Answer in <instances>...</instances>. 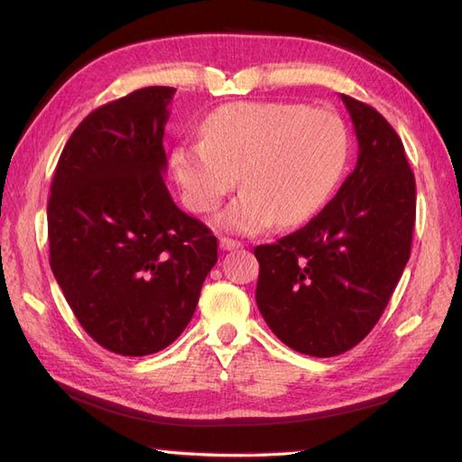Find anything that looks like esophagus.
Listing matches in <instances>:
<instances>
[{
	"instance_id": "1",
	"label": "esophagus",
	"mask_w": 462,
	"mask_h": 462,
	"mask_svg": "<svg viewBox=\"0 0 462 462\" xmlns=\"http://www.w3.org/2000/svg\"><path fill=\"white\" fill-rule=\"evenodd\" d=\"M240 246H242V242H238V240L226 238V236L220 238V248H222V250H238Z\"/></svg>"
}]
</instances>
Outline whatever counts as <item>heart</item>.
<instances>
[{"label":"heart","instance_id":"heart-1","mask_svg":"<svg viewBox=\"0 0 462 462\" xmlns=\"http://www.w3.org/2000/svg\"><path fill=\"white\" fill-rule=\"evenodd\" d=\"M200 133L202 141L174 146L172 172L194 212H212L242 179L246 189L218 216L234 232L310 220L347 162L339 116L296 103L224 105L206 116Z\"/></svg>","mask_w":462,"mask_h":462}]
</instances>
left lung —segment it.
<instances>
[{
    "instance_id": "left-lung-1",
    "label": "left lung",
    "mask_w": 462,
    "mask_h": 462,
    "mask_svg": "<svg viewBox=\"0 0 462 462\" xmlns=\"http://www.w3.org/2000/svg\"><path fill=\"white\" fill-rule=\"evenodd\" d=\"M359 154L336 199L276 244L254 248L258 310L288 347L333 357L375 328L413 242L417 190L393 126L373 106L341 95Z\"/></svg>"
}]
</instances>
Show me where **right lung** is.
Returning <instances> with one entry per match:
<instances>
[{"mask_svg":"<svg viewBox=\"0 0 462 462\" xmlns=\"http://www.w3.org/2000/svg\"><path fill=\"white\" fill-rule=\"evenodd\" d=\"M174 91L144 87L87 115L47 202L53 276L83 329L119 356L171 346L218 260L208 226L184 214L162 180Z\"/></svg>","mask_w":462,"mask_h":462,"instance_id":"1","label":"right lung"}]
</instances>
